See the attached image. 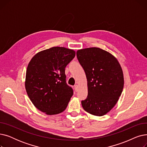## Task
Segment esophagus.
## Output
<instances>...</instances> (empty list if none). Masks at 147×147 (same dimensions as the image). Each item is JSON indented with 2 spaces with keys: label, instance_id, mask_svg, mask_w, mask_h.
Returning <instances> with one entry per match:
<instances>
[{
  "label": "esophagus",
  "instance_id": "obj_1",
  "mask_svg": "<svg viewBox=\"0 0 147 147\" xmlns=\"http://www.w3.org/2000/svg\"><path fill=\"white\" fill-rule=\"evenodd\" d=\"M74 89L76 92L79 90V86L78 85V84H76V85L74 86Z\"/></svg>",
  "mask_w": 147,
  "mask_h": 147
}]
</instances>
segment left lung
Masks as SVG:
<instances>
[{
  "instance_id": "obj_1",
  "label": "left lung",
  "mask_w": 147,
  "mask_h": 147,
  "mask_svg": "<svg viewBox=\"0 0 147 147\" xmlns=\"http://www.w3.org/2000/svg\"><path fill=\"white\" fill-rule=\"evenodd\" d=\"M77 57L85 72L88 94L82 101L88 113L102 116L118 102L124 86V77L118 60L109 52L99 48L77 51Z\"/></svg>"
}]
</instances>
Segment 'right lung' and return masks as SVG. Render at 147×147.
I'll return each mask as SVG.
<instances>
[{
	"label": "right lung",
	"instance_id": "right-lung-1",
	"mask_svg": "<svg viewBox=\"0 0 147 147\" xmlns=\"http://www.w3.org/2000/svg\"><path fill=\"white\" fill-rule=\"evenodd\" d=\"M76 52L52 47L37 53L27 66L25 88L34 107L47 115L63 112L73 91L66 83L65 68Z\"/></svg>",
	"mask_w": 147,
	"mask_h": 147
}]
</instances>
